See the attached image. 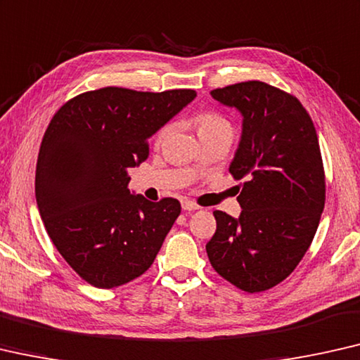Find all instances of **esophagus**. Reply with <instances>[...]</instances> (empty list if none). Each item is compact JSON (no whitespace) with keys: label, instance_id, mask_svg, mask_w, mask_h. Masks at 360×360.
Segmentation results:
<instances>
[{"label":"esophagus","instance_id":"34e87169","mask_svg":"<svg viewBox=\"0 0 360 360\" xmlns=\"http://www.w3.org/2000/svg\"><path fill=\"white\" fill-rule=\"evenodd\" d=\"M198 207L197 203H194L192 200H182V210H186V212H195V210H198Z\"/></svg>","mask_w":360,"mask_h":360}]
</instances>
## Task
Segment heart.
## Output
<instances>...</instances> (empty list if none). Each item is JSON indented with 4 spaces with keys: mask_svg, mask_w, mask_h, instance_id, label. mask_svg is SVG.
<instances>
[{
    "mask_svg": "<svg viewBox=\"0 0 360 360\" xmlns=\"http://www.w3.org/2000/svg\"><path fill=\"white\" fill-rule=\"evenodd\" d=\"M197 129H198V136H200V134L218 131V129H228V131H231V126H229V122L224 120L223 116L214 115V112H207V115H202L197 117ZM165 132L166 129L162 131L160 136H163Z\"/></svg>",
    "mask_w": 360,
    "mask_h": 360,
    "instance_id": "b5f03b06",
    "label": "heart"
}]
</instances>
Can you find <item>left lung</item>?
Returning a JSON list of instances; mask_svg holds the SVG:
<instances>
[{"instance_id":"1","label":"left lung","mask_w":360,"mask_h":360,"mask_svg":"<svg viewBox=\"0 0 360 360\" xmlns=\"http://www.w3.org/2000/svg\"><path fill=\"white\" fill-rule=\"evenodd\" d=\"M243 116L229 165L243 212L214 210L217 231L207 244L212 266L248 292L266 291L291 275L317 233L325 207L319 137L296 96L259 80L212 90Z\"/></svg>"}]
</instances>
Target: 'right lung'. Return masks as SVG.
Returning a JSON list of instances; mask_svg holds the SVG:
<instances>
[{"instance_id": "obj_1", "label": "right lung", "mask_w": 360, "mask_h": 360, "mask_svg": "<svg viewBox=\"0 0 360 360\" xmlns=\"http://www.w3.org/2000/svg\"><path fill=\"white\" fill-rule=\"evenodd\" d=\"M194 90L105 87L64 103L43 136L35 173L40 217L63 259L96 288L146 273L181 213L176 198L129 191L148 139L186 108Z\"/></svg>"}]
</instances>
